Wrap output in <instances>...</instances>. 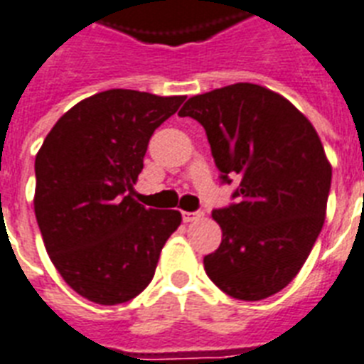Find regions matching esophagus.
I'll return each instance as SVG.
<instances>
[{
    "label": "esophagus",
    "mask_w": 364,
    "mask_h": 364,
    "mask_svg": "<svg viewBox=\"0 0 364 364\" xmlns=\"http://www.w3.org/2000/svg\"><path fill=\"white\" fill-rule=\"evenodd\" d=\"M203 217V213L202 211H183V220L185 223H194V220H200V218Z\"/></svg>",
    "instance_id": "34e87169"
}]
</instances>
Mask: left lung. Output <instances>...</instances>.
Masks as SVG:
<instances>
[{
  "mask_svg": "<svg viewBox=\"0 0 364 364\" xmlns=\"http://www.w3.org/2000/svg\"><path fill=\"white\" fill-rule=\"evenodd\" d=\"M179 115L202 123L224 181L239 177L237 203L211 215L223 241L203 258L205 273L233 299L279 294L326 220L331 162L320 136L288 99L258 84L194 95Z\"/></svg>",
  "mask_w": 364,
  "mask_h": 364,
  "instance_id": "8db88e82",
  "label": "left lung"
}]
</instances>
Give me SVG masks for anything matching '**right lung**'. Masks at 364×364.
Segmentation results:
<instances>
[{
    "label": "right lung",
    "mask_w": 364,
    "mask_h": 364,
    "mask_svg": "<svg viewBox=\"0 0 364 364\" xmlns=\"http://www.w3.org/2000/svg\"><path fill=\"white\" fill-rule=\"evenodd\" d=\"M187 97L108 90L58 119L35 156V217L58 273L97 305L134 299L181 213L134 200L149 138Z\"/></svg>",
    "instance_id": "right-lung-1"
}]
</instances>
